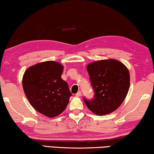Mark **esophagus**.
<instances>
[{
	"mask_svg": "<svg viewBox=\"0 0 154 154\" xmlns=\"http://www.w3.org/2000/svg\"><path fill=\"white\" fill-rule=\"evenodd\" d=\"M81 96H82V92H81L80 91H79L77 92V93L76 94V96L77 97H80Z\"/></svg>",
	"mask_w": 154,
	"mask_h": 154,
	"instance_id": "1",
	"label": "esophagus"
}]
</instances>
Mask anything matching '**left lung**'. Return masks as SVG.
<instances>
[{"mask_svg":"<svg viewBox=\"0 0 154 154\" xmlns=\"http://www.w3.org/2000/svg\"><path fill=\"white\" fill-rule=\"evenodd\" d=\"M94 97H84L86 106L97 115H104L116 110L124 101L130 86L128 69L114 59L97 60L87 66Z\"/></svg>","mask_w":154,"mask_h":154,"instance_id":"left-lung-1","label":"left lung"}]
</instances>
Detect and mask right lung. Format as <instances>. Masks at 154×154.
<instances>
[{
  "mask_svg": "<svg viewBox=\"0 0 154 154\" xmlns=\"http://www.w3.org/2000/svg\"><path fill=\"white\" fill-rule=\"evenodd\" d=\"M63 66L49 60L30 66L24 72V93L35 110L50 118L59 115L68 105L72 94L61 78Z\"/></svg>",
  "mask_w": 154,
  "mask_h": 154,
  "instance_id": "add662e5",
  "label": "right lung"
}]
</instances>
